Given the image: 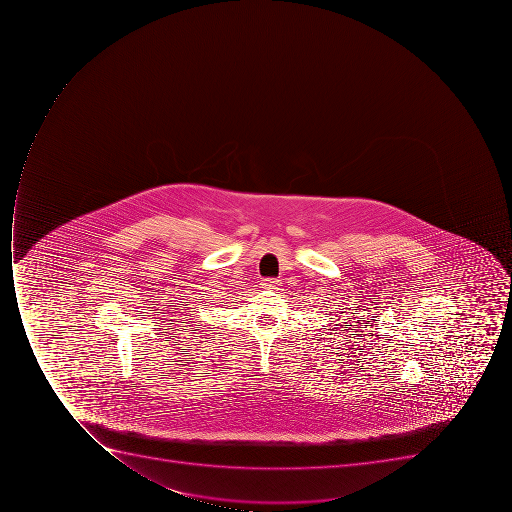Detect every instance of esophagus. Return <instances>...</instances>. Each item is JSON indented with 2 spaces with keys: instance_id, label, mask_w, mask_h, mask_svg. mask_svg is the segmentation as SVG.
<instances>
[{
  "instance_id": "obj_1",
  "label": "esophagus",
  "mask_w": 512,
  "mask_h": 512,
  "mask_svg": "<svg viewBox=\"0 0 512 512\" xmlns=\"http://www.w3.org/2000/svg\"><path fill=\"white\" fill-rule=\"evenodd\" d=\"M261 285L266 290H274L278 286V280L277 278H262Z\"/></svg>"
}]
</instances>
